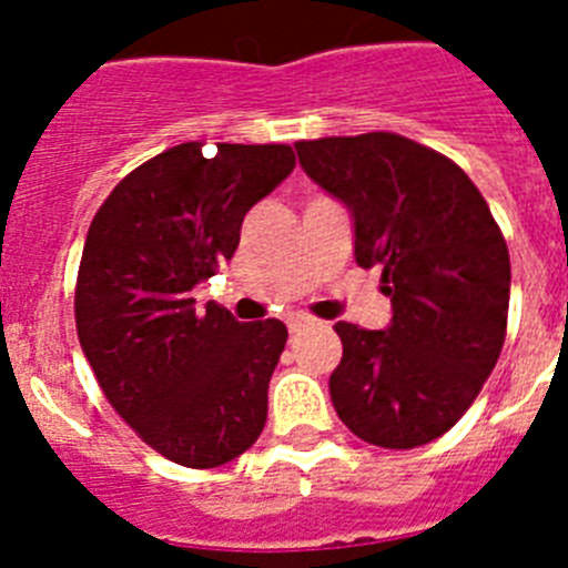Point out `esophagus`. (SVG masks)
<instances>
[{"mask_svg": "<svg viewBox=\"0 0 568 568\" xmlns=\"http://www.w3.org/2000/svg\"><path fill=\"white\" fill-rule=\"evenodd\" d=\"M310 324H313V318H310V315H293V318L287 321L290 333H301V329L310 327Z\"/></svg>", "mask_w": 568, "mask_h": 568, "instance_id": "obj_1", "label": "esophagus"}]
</instances>
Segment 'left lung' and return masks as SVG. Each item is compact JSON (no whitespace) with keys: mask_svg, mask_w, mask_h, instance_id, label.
Instances as JSON below:
<instances>
[{"mask_svg":"<svg viewBox=\"0 0 568 568\" xmlns=\"http://www.w3.org/2000/svg\"><path fill=\"white\" fill-rule=\"evenodd\" d=\"M304 173L353 219L355 261L381 267L393 318L338 321L329 375L338 418L361 440L413 449L440 438L498 364L509 250L489 204L446 155L398 133L295 142Z\"/></svg>","mask_w":568,"mask_h":568,"instance_id":"1","label":"left lung"}]
</instances>
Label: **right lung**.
Segmentation results:
<instances>
[{
  "label": "right lung",
  "mask_w": 568,
  "mask_h": 568,
  "mask_svg": "<svg viewBox=\"0 0 568 568\" xmlns=\"http://www.w3.org/2000/svg\"><path fill=\"white\" fill-rule=\"evenodd\" d=\"M295 168L287 144H175L104 199L84 241L77 329L110 406L159 455L213 469L267 424L287 327L241 324L190 290L233 258L247 210Z\"/></svg>",
  "instance_id": "add662e5"
}]
</instances>
